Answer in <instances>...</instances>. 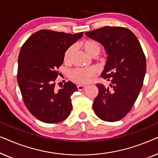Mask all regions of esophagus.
<instances>
[{"label": "esophagus", "mask_w": 158, "mask_h": 158, "mask_svg": "<svg viewBox=\"0 0 158 158\" xmlns=\"http://www.w3.org/2000/svg\"><path fill=\"white\" fill-rule=\"evenodd\" d=\"M85 88V86L84 85H77V90H78L79 91H82V90H83Z\"/></svg>", "instance_id": "34e87169"}]
</instances>
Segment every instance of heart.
I'll use <instances>...</instances> for the list:
<instances>
[{
	"label": "heart",
	"mask_w": 158,
	"mask_h": 158,
	"mask_svg": "<svg viewBox=\"0 0 158 158\" xmlns=\"http://www.w3.org/2000/svg\"><path fill=\"white\" fill-rule=\"evenodd\" d=\"M88 55L92 57H96L101 52V45L99 42L94 40H88L80 44ZM74 46H70L64 53L63 60L66 64H70L72 61ZM95 71L92 68H76L72 70L70 74V79L73 83L78 85H85L89 83L94 79Z\"/></svg>",
	"instance_id": "obj_1"
}]
</instances>
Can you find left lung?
I'll list each match as a JSON object with an SVG mask.
<instances>
[{"label":"left lung","mask_w":158,"mask_h":158,"mask_svg":"<svg viewBox=\"0 0 158 158\" xmlns=\"http://www.w3.org/2000/svg\"><path fill=\"white\" fill-rule=\"evenodd\" d=\"M85 34L100 42L108 54L101 76L110 84L108 87L96 84L98 94L94 111L101 120L117 122L130 111L142 89L145 55L137 36L127 28L104 27Z\"/></svg>","instance_id":"8db88e82"}]
</instances>
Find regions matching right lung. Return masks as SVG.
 Listing matches in <instances>:
<instances>
[{"label": "right lung", "instance_id": "obj_1", "mask_svg": "<svg viewBox=\"0 0 158 158\" xmlns=\"http://www.w3.org/2000/svg\"><path fill=\"white\" fill-rule=\"evenodd\" d=\"M83 35L42 29L30 36L21 47L17 81L23 103L41 122L55 124L68 118L72 111L71 96L77 86L65 82L59 90L55 81L67 49Z\"/></svg>", "mask_w": 158, "mask_h": 158}]
</instances>
